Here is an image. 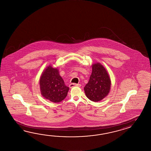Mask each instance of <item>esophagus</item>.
<instances>
[{"instance_id":"34e87169","label":"esophagus","mask_w":151,"mask_h":151,"mask_svg":"<svg viewBox=\"0 0 151 151\" xmlns=\"http://www.w3.org/2000/svg\"><path fill=\"white\" fill-rule=\"evenodd\" d=\"M69 86H70V88H72L74 86L80 87L81 86V85L79 84V83H71L70 84Z\"/></svg>"}]
</instances>
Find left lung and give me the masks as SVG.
Here are the masks:
<instances>
[{"label":"left lung","instance_id":"8db88e82","mask_svg":"<svg viewBox=\"0 0 151 151\" xmlns=\"http://www.w3.org/2000/svg\"><path fill=\"white\" fill-rule=\"evenodd\" d=\"M111 80L106 69L99 63L92 65V72L90 80L84 87L87 97L92 101L97 102L109 94Z\"/></svg>","mask_w":151,"mask_h":151}]
</instances>
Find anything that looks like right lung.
I'll use <instances>...</instances> for the list:
<instances>
[{
	"mask_svg": "<svg viewBox=\"0 0 151 151\" xmlns=\"http://www.w3.org/2000/svg\"><path fill=\"white\" fill-rule=\"evenodd\" d=\"M42 96L52 102L59 103L68 95L69 87L65 85L57 68L49 66L42 73L40 79Z\"/></svg>",
	"mask_w": 151,
	"mask_h": 151,
	"instance_id": "obj_1",
	"label": "right lung"
}]
</instances>
